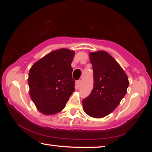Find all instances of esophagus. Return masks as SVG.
<instances>
[{"label":"esophagus","mask_w":152,"mask_h":152,"mask_svg":"<svg viewBox=\"0 0 152 152\" xmlns=\"http://www.w3.org/2000/svg\"><path fill=\"white\" fill-rule=\"evenodd\" d=\"M77 88H79L81 86V84H82V81L81 80H78L77 82Z\"/></svg>","instance_id":"esophagus-1"}]
</instances>
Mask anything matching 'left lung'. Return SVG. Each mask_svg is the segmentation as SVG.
Masks as SVG:
<instances>
[{
    "label": "left lung",
    "instance_id": "1",
    "mask_svg": "<svg viewBox=\"0 0 152 152\" xmlns=\"http://www.w3.org/2000/svg\"><path fill=\"white\" fill-rule=\"evenodd\" d=\"M93 70V88L82 100L84 111L91 117L101 118L119 105L129 84L127 75L117 61L105 51L89 55Z\"/></svg>",
    "mask_w": 152,
    "mask_h": 152
}]
</instances>
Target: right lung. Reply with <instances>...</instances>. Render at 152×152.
<instances>
[{"label":"right lung","mask_w":152,"mask_h":152,"mask_svg":"<svg viewBox=\"0 0 152 152\" xmlns=\"http://www.w3.org/2000/svg\"><path fill=\"white\" fill-rule=\"evenodd\" d=\"M75 52H51L33 64L29 72L30 95L37 109L45 115L60 112L75 91L71 63Z\"/></svg>","instance_id":"obj_1"}]
</instances>
